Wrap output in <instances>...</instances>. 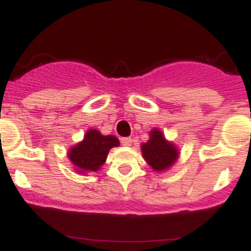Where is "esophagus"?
<instances>
[{
	"label": "esophagus",
	"mask_w": 251,
	"mask_h": 251,
	"mask_svg": "<svg viewBox=\"0 0 251 251\" xmlns=\"http://www.w3.org/2000/svg\"><path fill=\"white\" fill-rule=\"evenodd\" d=\"M121 143H123V145H125V147H131L132 139L131 138H123L121 139Z\"/></svg>",
	"instance_id": "34e87169"
}]
</instances>
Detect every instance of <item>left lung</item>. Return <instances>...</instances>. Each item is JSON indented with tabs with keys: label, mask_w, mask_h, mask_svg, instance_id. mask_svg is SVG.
<instances>
[{
	"label": "left lung",
	"mask_w": 251,
	"mask_h": 251,
	"mask_svg": "<svg viewBox=\"0 0 251 251\" xmlns=\"http://www.w3.org/2000/svg\"><path fill=\"white\" fill-rule=\"evenodd\" d=\"M141 152L148 165L154 172H165L171 169L179 158L177 145L165 139L159 128H152L149 132V140L141 144Z\"/></svg>",
	"instance_id": "1"
}]
</instances>
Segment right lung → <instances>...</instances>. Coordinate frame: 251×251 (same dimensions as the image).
Listing matches in <instances>:
<instances>
[{
  "label": "right lung",
  "mask_w": 251,
  "mask_h": 251,
  "mask_svg": "<svg viewBox=\"0 0 251 251\" xmlns=\"http://www.w3.org/2000/svg\"><path fill=\"white\" fill-rule=\"evenodd\" d=\"M119 145L120 141L116 136L103 135L96 128H88L83 140L69 148L67 155L74 171L79 174H87L100 171L107 159L110 149Z\"/></svg>",
  "instance_id": "add662e5"
}]
</instances>
